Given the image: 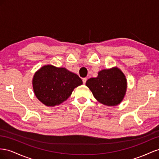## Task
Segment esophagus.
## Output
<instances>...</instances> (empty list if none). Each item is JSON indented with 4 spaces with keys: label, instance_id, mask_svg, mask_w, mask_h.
Instances as JSON below:
<instances>
[{
    "label": "esophagus",
    "instance_id": "1",
    "mask_svg": "<svg viewBox=\"0 0 159 159\" xmlns=\"http://www.w3.org/2000/svg\"><path fill=\"white\" fill-rule=\"evenodd\" d=\"M87 78H83V84H85L86 82H87Z\"/></svg>",
    "mask_w": 159,
    "mask_h": 159
}]
</instances>
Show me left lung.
<instances>
[{
  "label": "left lung",
  "mask_w": 159,
  "mask_h": 159,
  "mask_svg": "<svg viewBox=\"0 0 159 159\" xmlns=\"http://www.w3.org/2000/svg\"><path fill=\"white\" fill-rule=\"evenodd\" d=\"M86 85L100 102L107 106H116L123 99L126 90V79L118 68L102 70L96 78H90Z\"/></svg>",
  "instance_id": "1"
}]
</instances>
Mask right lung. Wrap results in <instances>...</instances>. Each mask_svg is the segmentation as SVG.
<instances>
[{"label": "right lung", "instance_id": "add662e5", "mask_svg": "<svg viewBox=\"0 0 159 159\" xmlns=\"http://www.w3.org/2000/svg\"><path fill=\"white\" fill-rule=\"evenodd\" d=\"M83 84L80 77L66 69L46 65L36 72L33 80L36 97L44 105L54 107L69 98L72 90Z\"/></svg>", "mask_w": 159, "mask_h": 159}]
</instances>
